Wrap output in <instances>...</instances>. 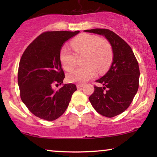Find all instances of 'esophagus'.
<instances>
[{"instance_id": "esophagus-1", "label": "esophagus", "mask_w": 157, "mask_h": 157, "mask_svg": "<svg viewBox=\"0 0 157 157\" xmlns=\"http://www.w3.org/2000/svg\"><path fill=\"white\" fill-rule=\"evenodd\" d=\"M83 86V83H77L76 84V87L77 89H80V88H81Z\"/></svg>"}]
</instances>
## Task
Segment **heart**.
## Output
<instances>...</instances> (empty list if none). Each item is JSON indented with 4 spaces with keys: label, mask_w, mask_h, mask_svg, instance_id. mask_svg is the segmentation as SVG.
Instances as JSON below:
<instances>
[{
    "label": "heart",
    "mask_w": 157,
    "mask_h": 157,
    "mask_svg": "<svg viewBox=\"0 0 157 157\" xmlns=\"http://www.w3.org/2000/svg\"><path fill=\"white\" fill-rule=\"evenodd\" d=\"M74 51L63 47L59 53V59L63 69L70 71L75 67L77 56H84L83 67L76 68L67 74V80L71 83H83L99 74L106 72L113 60V48L108 40L98 36L82 34L74 38L70 43Z\"/></svg>",
    "instance_id": "obj_1"
}]
</instances>
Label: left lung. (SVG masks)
Returning a JSON list of instances; mask_svg holds the SVG:
<instances>
[{"label": "left lung", "mask_w": 157, "mask_h": 157, "mask_svg": "<svg viewBox=\"0 0 157 157\" xmlns=\"http://www.w3.org/2000/svg\"><path fill=\"white\" fill-rule=\"evenodd\" d=\"M106 38L113 48V59L110 69L96 81L101 86H94L89 99L101 115L111 118L124 112L132 104L139 89L140 71L132 49L114 32L106 29L85 30Z\"/></svg>", "instance_id": "8db88e82"}]
</instances>
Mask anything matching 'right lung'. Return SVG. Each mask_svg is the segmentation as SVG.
<instances>
[{"label": "right lung", "mask_w": 157, "mask_h": 157, "mask_svg": "<svg viewBox=\"0 0 157 157\" xmlns=\"http://www.w3.org/2000/svg\"><path fill=\"white\" fill-rule=\"evenodd\" d=\"M78 33L44 32L29 45L21 56L18 71L21 98L40 119L53 121L61 117L76 91L74 83H63L65 74L59 53L64 43ZM61 84L59 90L52 89L53 85Z\"/></svg>", "instance_id": "1"}]
</instances>
